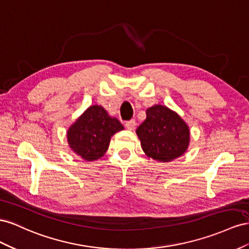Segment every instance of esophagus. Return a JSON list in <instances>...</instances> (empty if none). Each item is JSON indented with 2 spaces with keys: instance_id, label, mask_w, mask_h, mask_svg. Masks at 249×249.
<instances>
[{
  "instance_id": "1",
  "label": "esophagus",
  "mask_w": 249,
  "mask_h": 249,
  "mask_svg": "<svg viewBox=\"0 0 249 249\" xmlns=\"http://www.w3.org/2000/svg\"><path fill=\"white\" fill-rule=\"evenodd\" d=\"M125 126L128 130H133L134 127H136V121H134V120L127 121V122L125 123Z\"/></svg>"
}]
</instances>
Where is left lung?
<instances>
[{
	"label": "left lung",
	"instance_id": "obj_1",
	"mask_svg": "<svg viewBox=\"0 0 249 249\" xmlns=\"http://www.w3.org/2000/svg\"><path fill=\"white\" fill-rule=\"evenodd\" d=\"M146 120L137 129L143 151L148 158L171 161L187 151L190 130L186 122L167 106L153 105L146 110Z\"/></svg>",
	"mask_w": 249,
	"mask_h": 249
}]
</instances>
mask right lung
<instances>
[{
	"instance_id": "right-lung-1",
	"label": "right lung",
	"mask_w": 249,
	"mask_h": 249,
	"mask_svg": "<svg viewBox=\"0 0 249 249\" xmlns=\"http://www.w3.org/2000/svg\"><path fill=\"white\" fill-rule=\"evenodd\" d=\"M123 129L120 121L109 117L102 106L91 105L69 128L68 143L81 159L96 160L107 150L113 134Z\"/></svg>"
}]
</instances>
